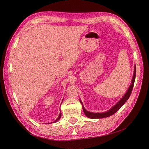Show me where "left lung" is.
Segmentation results:
<instances>
[{
    "label": "left lung",
    "mask_w": 149,
    "mask_h": 149,
    "mask_svg": "<svg viewBox=\"0 0 149 149\" xmlns=\"http://www.w3.org/2000/svg\"><path fill=\"white\" fill-rule=\"evenodd\" d=\"M135 76H136V66L135 65V66H134V75H133V78H132V83L130 85V86L128 88L127 92H126V93H125L124 95L122 97V98L118 101V103H117L115 105H114L112 108H111L109 111H107L106 112H101V113H94V112H89V111L86 110L84 107L83 106L82 101L80 99V102L81 103V104L82 105V108H83V112H84L85 115L87 117H88V118H92V119H94V118H106V117L110 116L113 115L115 113H116L124 104V103L126 102L127 100L129 99V98L130 97V96L131 95L133 87H134V82H135Z\"/></svg>",
    "instance_id": "left-lung-1"
}]
</instances>
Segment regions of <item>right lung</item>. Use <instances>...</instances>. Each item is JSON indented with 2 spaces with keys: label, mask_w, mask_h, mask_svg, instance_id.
<instances>
[{
  "label": "right lung",
  "mask_w": 149,
  "mask_h": 149,
  "mask_svg": "<svg viewBox=\"0 0 149 149\" xmlns=\"http://www.w3.org/2000/svg\"><path fill=\"white\" fill-rule=\"evenodd\" d=\"M61 103H62V102H61ZM61 111H60V114H59V115H58V118L56 119V120L53 121V122H52V123H56L57 121H58L60 120V118H61Z\"/></svg>",
  "instance_id": "right-lung-1"
}]
</instances>
